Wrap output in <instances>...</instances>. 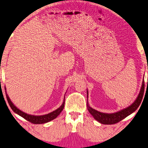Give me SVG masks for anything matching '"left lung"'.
<instances>
[{"label": "left lung", "instance_id": "1", "mask_svg": "<svg viewBox=\"0 0 148 148\" xmlns=\"http://www.w3.org/2000/svg\"><path fill=\"white\" fill-rule=\"evenodd\" d=\"M144 88H145V83L144 80H143L142 82V86L141 87V90L138 96L136 101L132 104H131L129 107L127 108L124 110H122L121 111L114 114H104L102 113L97 111L94 109H92V108L90 107L88 104H87V109L89 113L91 114L94 118L98 121L99 122L102 124L105 125H112L117 123L119 121H121V120L125 119V117L129 116L130 114H131L132 112H134L136 110L138 106H140L141 101L143 98V95L144 92Z\"/></svg>", "mask_w": 148, "mask_h": 148}]
</instances>
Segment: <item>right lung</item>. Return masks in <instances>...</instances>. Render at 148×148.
Segmentation results:
<instances>
[{
    "mask_svg": "<svg viewBox=\"0 0 148 148\" xmlns=\"http://www.w3.org/2000/svg\"><path fill=\"white\" fill-rule=\"evenodd\" d=\"M6 89V88H5ZM6 99L7 101L8 102V104L10 105V106L11 107V108L14 112H16V114L19 115L20 116L23 117L24 119H25L27 121H29V122L32 123L34 124H42V123H45L49 122L51 120H53L54 119H56V117L59 116L60 113L62 112V110H63L64 106V102H63V103L60 106L58 109H57L55 111L51 112L48 114L46 115H44V116H31V115H29L27 114L24 113L21 110H19L18 108L14 106V104L11 102L10 99L8 96V95L6 92Z\"/></svg>",
    "mask_w": 148,
    "mask_h": 148,
    "instance_id": "right-lung-1",
    "label": "right lung"
}]
</instances>
